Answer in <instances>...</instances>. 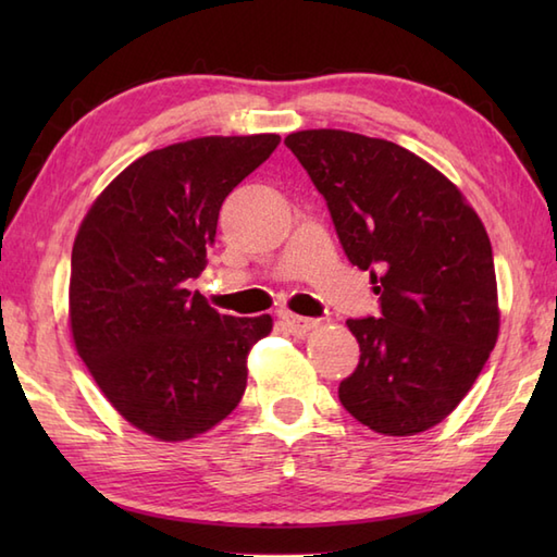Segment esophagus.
Here are the masks:
<instances>
[{"label": "esophagus", "instance_id": "obj_1", "mask_svg": "<svg viewBox=\"0 0 557 557\" xmlns=\"http://www.w3.org/2000/svg\"><path fill=\"white\" fill-rule=\"evenodd\" d=\"M282 321L289 327V333L294 335H306L309 330L318 325L315 318H304V315H294V313H282Z\"/></svg>", "mask_w": 557, "mask_h": 557}]
</instances>
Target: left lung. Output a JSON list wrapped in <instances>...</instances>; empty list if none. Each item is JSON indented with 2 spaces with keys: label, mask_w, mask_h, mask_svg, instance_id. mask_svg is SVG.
<instances>
[{
  "label": "left lung",
  "mask_w": 557,
  "mask_h": 557,
  "mask_svg": "<svg viewBox=\"0 0 557 557\" xmlns=\"http://www.w3.org/2000/svg\"><path fill=\"white\" fill-rule=\"evenodd\" d=\"M323 194L381 315L347 321L361 357L339 383L354 419L383 435L433 429L474 385L500 311L486 227L459 188L393 140L339 128L285 138Z\"/></svg>",
  "instance_id": "1"
}]
</instances>
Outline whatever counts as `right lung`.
I'll return each instance as SVG.
<instances>
[{
    "instance_id": "add662e5",
    "label": "right lung",
    "mask_w": 557,
    "mask_h": 557,
    "mask_svg": "<svg viewBox=\"0 0 557 557\" xmlns=\"http://www.w3.org/2000/svg\"><path fill=\"white\" fill-rule=\"evenodd\" d=\"M277 134L206 136L152 150L83 218L71 251L69 321L102 395L158 441L230 417L270 315H222L186 289L215 244L222 200L277 148Z\"/></svg>"
}]
</instances>
